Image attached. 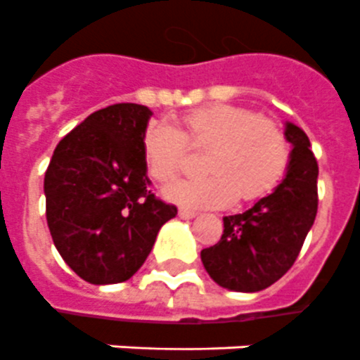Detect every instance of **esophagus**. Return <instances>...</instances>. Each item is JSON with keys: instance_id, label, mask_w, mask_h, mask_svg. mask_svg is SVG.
Returning a JSON list of instances; mask_svg holds the SVG:
<instances>
[{"instance_id": "obj_1", "label": "esophagus", "mask_w": 360, "mask_h": 360, "mask_svg": "<svg viewBox=\"0 0 360 360\" xmlns=\"http://www.w3.org/2000/svg\"><path fill=\"white\" fill-rule=\"evenodd\" d=\"M178 215H180L182 219H193V217H197V212H193V210L180 208L178 210Z\"/></svg>"}]
</instances>
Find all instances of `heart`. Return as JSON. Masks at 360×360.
Segmentation results:
<instances>
[{"label":"heart","mask_w":360,"mask_h":360,"mask_svg":"<svg viewBox=\"0 0 360 360\" xmlns=\"http://www.w3.org/2000/svg\"><path fill=\"white\" fill-rule=\"evenodd\" d=\"M188 146L208 150L202 162L208 176L178 180L163 189L165 198L186 208H225L238 197H262L277 186L290 160L283 126L251 109L215 103L184 115L180 130L165 122L146 128L143 160L148 176L171 182L182 169Z\"/></svg>","instance_id":"heart-1"}]
</instances>
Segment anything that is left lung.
<instances>
[{
    "label": "left lung",
    "mask_w": 360,
    "mask_h": 360,
    "mask_svg": "<svg viewBox=\"0 0 360 360\" xmlns=\"http://www.w3.org/2000/svg\"><path fill=\"white\" fill-rule=\"evenodd\" d=\"M292 145L283 182L251 208L223 217V236L200 251L204 269L234 292H260L294 266L318 212V163L299 126L286 122Z\"/></svg>",
    "instance_id": "1"
}]
</instances>
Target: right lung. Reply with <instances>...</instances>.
Instances as JSON below:
<instances>
[{
  "instance_id": "1",
  "label": "right lung",
  "mask_w": 360,
  "mask_h": 360,
  "mask_svg": "<svg viewBox=\"0 0 360 360\" xmlns=\"http://www.w3.org/2000/svg\"><path fill=\"white\" fill-rule=\"evenodd\" d=\"M152 111L115 103L66 134L44 176L46 219L63 260L91 284L124 283L176 215L148 191L143 135Z\"/></svg>"
}]
</instances>
